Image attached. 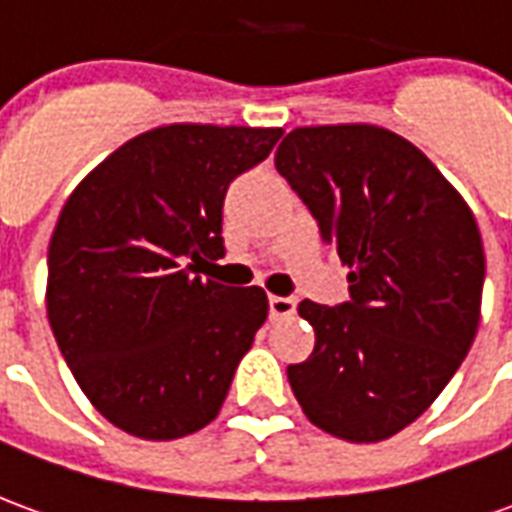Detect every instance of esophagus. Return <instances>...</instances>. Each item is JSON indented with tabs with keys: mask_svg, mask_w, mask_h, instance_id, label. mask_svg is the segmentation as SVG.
Returning a JSON list of instances; mask_svg holds the SVG:
<instances>
[{
	"mask_svg": "<svg viewBox=\"0 0 512 512\" xmlns=\"http://www.w3.org/2000/svg\"><path fill=\"white\" fill-rule=\"evenodd\" d=\"M293 312H296V299L293 296H271L268 299V315L274 321H288V318H293Z\"/></svg>",
	"mask_w": 512,
	"mask_h": 512,
	"instance_id": "1",
	"label": "esophagus"
}]
</instances>
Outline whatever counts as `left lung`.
Wrapping results in <instances>:
<instances>
[{"label":"left lung","mask_w":512,"mask_h":512,"mask_svg":"<svg viewBox=\"0 0 512 512\" xmlns=\"http://www.w3.org/2000/svg\"><path fill=\"white\" fill-rule=\"evenodd\" d=\"M274 164L351 268V299L299 304L315 351L288 367L293 395L337 439H389L472 348L485 279L477 222L430 158L386 128H296Z\"/></svg>","instance_id":"obj_1"}]
</instances>
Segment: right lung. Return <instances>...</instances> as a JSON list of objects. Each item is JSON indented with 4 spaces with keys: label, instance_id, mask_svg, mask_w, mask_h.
<instances>
[{
    "label": "right lung",
    "instance_id": "1",
    "mask_svg": "<svg viewBox=\"0 0 512 512\" xmlns=\"http://www.w3.org/2000/svg\"><path fill=\"white\" fill-rule=\"evenodd\" d=\"M279 128L164 126L76 186L49 244L46 307L73 378L112 425L169 441L205 428L268 315L260 288L202 282L224 255L227 186Z\"/></svg>",
    "mask_w": 512,
    "mask_h": 512
}]
</instances>
